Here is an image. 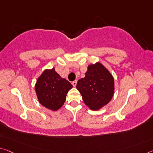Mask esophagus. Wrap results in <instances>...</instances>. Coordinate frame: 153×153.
<instances>
[{"label":"esophagus","instance_id":"1","mask_svg":"<svg viewBox=\"0 0 153 153\" xmlns=\"http://www.w3.org/2000/svg\"><path fill=\"white\" fill-rule=\"evenodd\" d=\"M72 84H73V86H74V87L76 86V85H77V80H75L74 82H72Z\"/></svg>","mask_w":153,"mask_h":153}]
</instances>
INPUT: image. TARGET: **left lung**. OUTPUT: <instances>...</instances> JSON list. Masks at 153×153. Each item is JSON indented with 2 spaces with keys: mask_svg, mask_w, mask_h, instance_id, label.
<instances>
[{
  "mask_svg": "<svg viewBox=\"0 0 153 153\" xmlns=\"http://www.w3.org/2000/svg\"><path fill=\"white\" fill-rule=\"evenodd\" d=\"M86 105L93 110L108 104L114 90V81L111 74L99 62L91 65L85 77L79 79L76 86Z\"/></svg>",
  "mask_w": 153,
  "mask_h": 153,
  "instance_id": "8db88e82",
  "label": "left lung"
}]
</instances>
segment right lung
<instances>
[{
    "mask_svg": "<svg viewBox=\"0 0 153 153\" xmlns=\"http://www.w3.org/2000/svg\"><path fill=\"white\" fill-rule=\"evenodd\" d=\"M73 87L66 79L62 78L54 68L45 70L35 84L38 100L43 106L56 111L63 105L68 91Z\"/></svg>",
    "mask_w": 153,
    "mask_h": 153,
    "instance_id": "1",
    "label": "right lung"
}]
</instances>
